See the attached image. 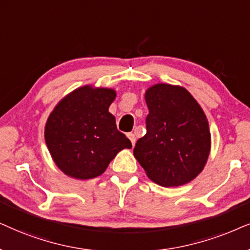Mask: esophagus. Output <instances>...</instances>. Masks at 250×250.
Wrapping results in <instances>:
<instances>
[{
    "label": "esophagus",
    "instance_id": "34e87169",
    "mask_svg": "<svg viewBox=\"0 0 250 250\" xmlns=\"http://www.w3.org/2000/svg\"><path fill=\"white\" fill-rule=\"evenodd\" d=\"M127 136H128V138L130 139L131 144H132V145H135V143H136V137H135V134H132V132H129V134H128Z\"/></svg>",
    "mask_w": 250,
    "mask_h": 250
}]
</instances>
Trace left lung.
Wrapping results in <instances>:
<instances>
[{"instance_id": "left-lung-1", "label": "left lung", "mask_w": 250, "mask_h": 250, "mask_svg": "<svg viewBox=\"0 0 250 250\" xmlns=\"http://www.w3.org/2000/svg\"><path fill=\"white\" fill-rule=\"evenodd\" d=\"M146 135L134 155L156 184L184 185L200 174L210 151L207 118L197 101L182 88L153 85L145 94Z\"/></svg>"}]
</instances>
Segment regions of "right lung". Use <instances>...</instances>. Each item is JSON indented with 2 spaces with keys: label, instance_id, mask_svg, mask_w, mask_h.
<instances>
[{
  "label": "right lung",
  "instance_id": "add662e5",
  "mask_svg": "<svg viewBox=\"0 0 250 250\" xmlns=\"http://www.w3.org/2000/svg\"><path fill=\"white\" fill-rule=\"evenodd\" d=\"M114 98L112 89L85 85L66 96L50 114L45 143L53 161L66 175L79 179L97 177L118 152L132 146L108 112Z\"/></svg>",
  "mask_w": 250,
  "mask_h": 250
}]
</instances>
